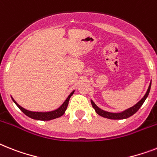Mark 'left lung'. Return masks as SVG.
Returning a JSON list of instances; mask_svg holds the SVG:
<instances>
[{
	"mask_svg": "<svg viewBox=\"0 0 157 157\" xmlns=\"http://www.w3.org/2000/svg\"><path fill=\"white\" fill-rule=\"evenodd\" d=\"M151 81L148 86V89H147V92H146V94H145L144 98H143L140 101H138V102L136 103L135 105H133L132 107H130L127 109H125L124 111L120 112V113H111V112L105 111V110L100 109V108H99L92 100L91 104L92 105H93V107L94 108V109H95V111H96L97 114H99V115L101 116V117L109 118V119H125V118H129V117H131V116L133 115L134 114H136V112L139 110V109L142 106V105L144 104V101L146 100V98H147V96H148L149 92H150V89H151Z\"/></svg>",
	"mask_w": 157,
	"mask_h": 157,
	"instance_id": "8db88e82",
	"label": "left lung"
}]
</instances>
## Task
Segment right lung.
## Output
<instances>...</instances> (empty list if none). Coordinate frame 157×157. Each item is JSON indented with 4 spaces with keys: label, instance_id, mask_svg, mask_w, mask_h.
<instances>
[{
    "label": "right lung",
    "instance_id": "right-lung-1",
    "mask_svg": "<svg viewBox=\"0 0 157 157\" xmlns=\"http://www.w3.org/2000/svg\"><path fill=\"white\" fill-rule=\"evenodd\" d=\"M74 94V91H72L71 94H69V96L67 97V99L64 101V102L62 104V105L58 108V109H55V110H52V111L49 112H34V111H30V110H27V109H24L23 107H21V105H19L17 103L13 100V98H12L13 101H14V103L17 105V107L21 109V111L23 112L24 114H25L28 117L33 118V119H36V120H41V121H49L52 120V119H55V118H59L61 116L63 115L64 113H65V110L67 107V105H68V101H69V99L71 98L72 94Z\"/></svg>",
    "mask_w": 157,
    "mask_h": 157
}]
</instances>
